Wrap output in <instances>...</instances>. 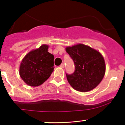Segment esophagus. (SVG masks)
Returning a JSON list of instances; mask_svg holds the SVG:
<instances>
[{
    "label": "esophagus",
    "mask_w": 125,
    "mask_h": 125,
    "mask_svg": "<svg viewBox=\"0 0 125 125\" xmlns=\"http://www.w3.org/2000/svg\"><path fill=\"white\" fill-rule=\"evenodd\" d=\"M60 67H61V68H64V64H61V65H60Z\"/></svg>",
    "instance_id": "esophagus-1"
}]
</instances>
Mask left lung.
Segmentation results:
<instances>
[{
	"label": "left lung",
	"instance_id": "obj_1",
	"mask_svg": "<svg viewBox=\"0 0 125 125\" xmlns=\"http://www.w3.org/2000/svg\"><path fill=\"white\" fill-rule=\"evenodd\" d=\"M66 52L75 65L74 73L70 74L66 73L70 85L81 92L89 91L96 88L105 73V60L101 53L82 44L66 47Z\"/></svg>",
	"mask_w": 125,
	"mask_h": 125
}]
</instances>
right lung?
<instances>
[{
    "label": "right lung",
    "instance_id": "right-lung-1",
    "mask_svg": "<svg viewBox=\"0 0 125 125\" xmlns=\"http://www.w3.org/2000/svg\"><path fill=\"white\" fill-rule=\"evenodd\" d=\"M48 45H42L38 49L29 52L22 60L19 73L28 85H40L53 72L54 56L48 52Z\"/></svg>",
    "mask_w": 125,
    "mask_h": 125
}]
</instances>
